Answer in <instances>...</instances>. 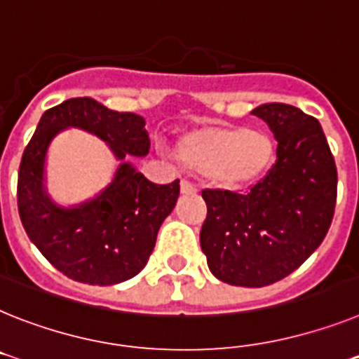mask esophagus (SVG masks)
I'll use <instances>...</instances> for the list:
<instances>
[{
    "instance_id": "obj_1",
    "label": "esophagus",
    "mask_w": 359,
    "mask_h": 359,
    "mask_svg": "<svg viewBox=\"0 0 359 359\" xmlns=\"http://www.w3.org/2000/svg\"><path fill=\"white\" fill-rule=\"evenodd\" d=\"M180 187H182V194H196V187L187 180H182Z\"/></svg>"
}]
</instances>
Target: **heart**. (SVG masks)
Here are the masks:
<instances>
[{
    "label": "heart",
    "mask_w": 359,
    "mask_h": 359,
    "mask_svg": "<svg viewBox=\"0 0 359 359\" xmlns=\"http://www.w3.org/2000/svg\"><path fill=\"white\" fill-rule=\"evenodd\" d=\"M276 149L271 136L234 125H210L177 142V158L189 170L210 176L223 189L238 191L269 172Z\"/></svg>",
    "instance_id": "1"
}]
</instances>
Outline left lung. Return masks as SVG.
Instances as JSON below:
<instances>
[{"label":"left lung","instance_id":"8db88e82","mask_svg":"<svg viewBox=\"0 0 359 359\" xmlns=\"http://www.w3.org/2000/svg\"><path fill=\"white\" fill-rule=\"evenodd\" d=\"M252 114L278 140L276 163L243 194L201 191V250L217 280L238 287H265L296 271L329 232L338 194V170L316 118L285 103Z\"/></svg>","mask_w":359,"mask_h":359}]
</instances>
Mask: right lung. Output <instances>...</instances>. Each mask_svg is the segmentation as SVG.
<instances>
[{"mask_svg": "<svg viewBox=\"0 0 359 359\" xmlns=\"http://www.w3.org/2000/svg\"><path fill=\"white\" fill-rule=\"evenodd\" d=\"M65 127H79L109 143L119 159L150 149L145 119L110 110L92 97H70L39 119L18 174V210L27 236L60 272L88 285L130 280L149 262L159 226L172 212L180 180L156 185L128 163L96 200L60 209L43 192V161L50 140Z\"/></svg>", "mask_w": 359, "mask_h": 359, "instance_id": "obj_1", "label": "right lung"}]
</instances>
